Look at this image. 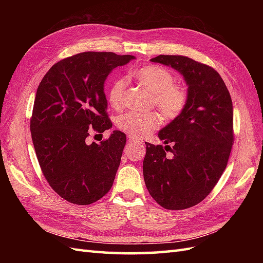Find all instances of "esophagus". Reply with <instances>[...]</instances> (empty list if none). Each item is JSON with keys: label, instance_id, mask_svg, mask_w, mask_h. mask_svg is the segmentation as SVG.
<instances>
[{"label": "esophagus", "instance_id": "esophagus-1", "mask_svg": "<svg viewBox=\"0 0 263 263\" xmlns=\"http://www.w3.org/2000/svg\"><path fill=\"white\" fill-rule=\"evenodd\" d=\"M128 142H130V143H136V144H142L141 140H139V139L133 138V137H128Z\"/></svg>", "mask_w": 263, "mask_h": 263}]
</instances>
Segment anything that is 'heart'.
<instances>
[{
    "label": "heart",
    "mask_w": 263,
    "mask_h": 263,
    "mask_svg": "<svg viewBox=\"0 0 263 263\" xmlns=\"http://www.w3.org/2000/svg\"><path fill=\"white\" fill-rule=\"evenodd\" d=\"M132 76L152 92L150 104L159 109L166 120H174L182 114L187 103V91L184 86L174 83L171 72L160 65H143L132 72ZM126 82L123 78L116 79L108 91V102L114 109L124 106ZM160 124V116L156 111L137 113L130 111L117 120L120 130L133 138L149 135Z\"/></svg>",
    "instance_id": "b5f03b06"
}]
</instances>
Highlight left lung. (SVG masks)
<instances>
[{
  "label": "left lung",
  "mask_w": 263,
  "mask_h": 263,
  "mask_svg": "<svg viewBox=\"0 0 263 263\" xmlns=\"http://www.w3.org/2000/svg\"><path fill=\"white\" fill-rule=\"evenodd\" d=\"M150 61L183 77L187 103L182 114L158 132L165 146L146 142L144 183L163 208L186 209L211 192L226 168L234 140L232 98L219 73L208 65L181 55ZM166 151L172 153L171 158Z\"/></svg>",
  "instance_id": "1"
}]
</instances>
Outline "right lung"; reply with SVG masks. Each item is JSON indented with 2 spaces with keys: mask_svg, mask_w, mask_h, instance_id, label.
Returning a JSON list of instances; mask_svg holds the SVG:
<instances>
[{
  "mask_svg": "<svg viewBox=\"0 0 263 263\" xmlns=\"http://www.w3.org/2000/svg\"><path fill=\"white\" fill-rule=\"evenodd\" d=\"M133 55L85 52L54 64L37 89L30 132L38 163L51 187L76 204L103 198L114 183L126 137L113 131L107 140L88 143L93 131L111 127L104 85Z\"/></svg>",
  "mask_w": 263,
  "mask_h": 263,
  "instance_id": "right-lung-1",
  "label": "right lung"
}]
</instances>
